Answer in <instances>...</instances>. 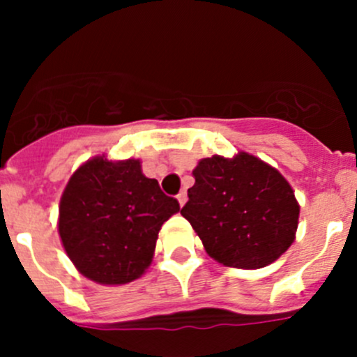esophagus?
<instances>
[{"label":"esophagus","instance_id":"obj_1","mask_svg":"<svg viewBox=\"0 0 357 357\" xmlns=\"http://www.w3.org/2000/svg\"><path fill=\"white\" fill-rule=\"evenodd\" d=\"M176 199H178V202H179V205H185V202H186V199H188V197H186V192L185 190H183V192H179L178 195H176Z\"/></svg>","mask_w":357,"mask_h":357}]
</instances>
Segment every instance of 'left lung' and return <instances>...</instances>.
Masks as SVG:
<instances>
[{"instance_id": "obj_1", "label": "left lung", "mask_w": 357, "mask_h": 357, "mask_svg": "<svg viewBox=\"0 0 357 357\" xmlns=\"http://www.w3.org/2000/svg\"><path fill=\"white\" fill-rule=\"evenodd\" d=\"M181 208L211 257L229 268L275 262L294 242L298 204L276 169L250 153L204 158Z\"/></svg>"}]
</instances>
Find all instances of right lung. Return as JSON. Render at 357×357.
<instances>
[{
  "instance_id": "obj_1",
  "label": "right lung",
  "mask_w": 357,
  "mask_h": 357,
  "mask_svg": "<svg viewBox=\"0 0 357 357\" xmlns=\"http://www.w3.org/2000/svg\"><path fill=\"white\" fill-rule=\"evenodd\" d=\"M178 211V200L143 176L139 160L95 157L68 179L59 233L86 278L122 285L149 268L160 226Z\"/></svg>"
}]
</instances>
